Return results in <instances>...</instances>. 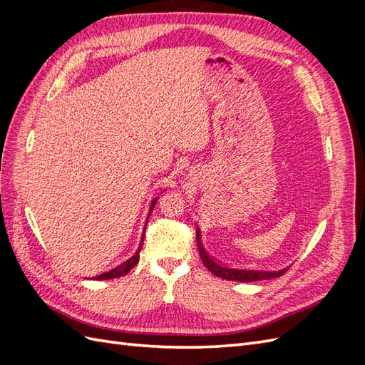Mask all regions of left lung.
<instances>
[{"mask_svg":"<svg viewBox=\"0 0 365 365\" xmlns=\"http://www.w3.org/2000/svg\"><path fill=\"white\" fill-rule=\"evenodd\" d=\"M196 244L197 250H200V256L202 259V263L205 268L212 272L216 277L225 279V280H235V282H257V280H269V279H277L280 275L288 269V267L279 269V271H260V269H235V268H227L224 264L215 262L212 257L208 256L205 248L202 247L201 242V231L196 228Z\"/></svg>","mask_w":365,"mask_h":365,"instance_id":"obj_1","label":"left lung"}]
</instances>
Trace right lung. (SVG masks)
Returning <instances> with one entry per match:
<instances>
[{
    "mask_svg": "<svg viewBox=\"0 0 365 365\" xmlns=\"http://www.w3.org/2000/svg\"><path fill=\"white\" fill-rule=\"evenodd\" d=\"M163 192H164V189H163L160 193H163ZM160 193H158V195H160ZM157 201H158V197H153V200L150 201V205H149V213H148V217H146V224H145V228H143V235H141L140 245H138L137 251L134 252V256L129 257V259H128V260H125L123 263L117 264L115 268L109 269V271H106V272H103V274H98V275H96V277H93V279H96V280H109V279H117V277H121V275H126L132 268L135 267V264H137V263H138V260H140V251H141V247H143V242H145V230H146V225H148V220H149V216H150V213H152L153 207H155Z\"/></svg>",
    "mask_w": 365,
    "mask_h": 365,
    "instance_id": "add662e5",
    "label": "right lung"
}]
</instances>
